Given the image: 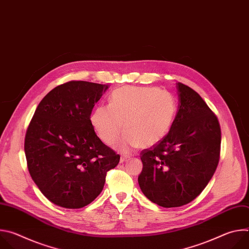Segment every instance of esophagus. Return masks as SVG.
I'll use <instances>...</instances> for the list:
<instances>
[{
  "instance_id": "34e87169",
  "label": "esophagus",
  "mask_w": 249,
  "mask_h": 249,
  "mask_svg": "<svg viewBox=\"0 0 249 249\" xmlns=\"http://www.w3.org/2000/svg\"><path fill=\"white\" fill-rule=\"evenodd\" d=\"M129 158H130V157H127V156H121V158H120V162H123V161L127 160Z\"/></svg>"
}]
</instances>
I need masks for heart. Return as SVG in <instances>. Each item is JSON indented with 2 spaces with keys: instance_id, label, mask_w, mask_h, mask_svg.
Here are the masks:
<instances>
[{
  "instance_id": "heart-1",
  "label": "heart",
  "mask_w": 249,
  "mask_h": 249,
  "mask_svg": "<svg viewBox=\"0 0 249 249\" xmlns=\"http://www.w3.org/2000/svg\"><path fill=\"white\" fill-rule=\"evenodd\" d=\"M177 110L174 96L150 87H124L110 95L109 105L100 104L90 116L91 125L104 144L120 143L123 152L159 144L168 134ZM124 125H123V123Z\"/></svg>"
}]
</instances>
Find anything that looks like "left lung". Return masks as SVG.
<instances>
[{"label":"left lung","instance_id":"obj_1","mask_svg":"<svg viewBox=\"0 0 249 249\" xmlns=\"http://www.w3.org/2000/svg\"><path fill=\"white\" fill-rule=\"evenodd\" d=\"M176 87L178 111L168 134L140 154V188L164 208L193 201L214 175L221 152V127L215 113L194 89L181 83Z\"/></svg>","mask_w":249,"mask_h":249}]
</instances>
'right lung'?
I'll use <instances>...</instances> for the list:
<instances>
[{
    "instance_id": "add662e5",
    "label": "right lung",
    "mask_w": 249,
    "mask_h": 249,
    "mask_svg": "<svg viewBox=\"0 0 249 249\" xmlns=\"http://www.w3.org/2000/svg\"><path fill=\"white\" fill-rule=\"evenodd\" d=\"M109 88L70 81L49 91L27 127L24 152L34 183L53 204L79 209L102 191L120 156L104 145L90 122L93 106Z\"/></svg>"
}]
</instances>
